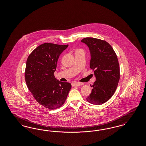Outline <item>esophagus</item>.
<instances>
[{
	"instance_id": "obj_1",
	"label": "esophagus",
	"mask_w": 146,
	"mask_h": 146,
	"mask_svg": "<svg viewBox=\"0 0 146 146\" xmlns=\"http://www.w3.org/2000/svg\"><path fill=\"white\" fill-rule=\"evenodd\" d=\"M82 85H83V84L78 83V82H73L72 83V86H80Z\"/></svg>"
}]
</instances>
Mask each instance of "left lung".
Returning a JSON list of instances; mask_svg holds the SVG:
<instances>
[{"label": "left lung", "mask_w": 146, "mask_h": 146, "mask_svg": "<svg viewBox=\"0 0 146 146\" xmlns=\"http://www.w3.org/2000/svg\"><path fill=\"white\" fill-rule=\"evenodd\" d=\"M81 42L89 48L90 67L95 70L96 79L90 85L92 89L86 100L91 104H103L113 96L118 86L120 70L117 56L111 45L104 40L85 38Z\"/></svg>", "instance_id": "left-lung-1"}]
</instances>
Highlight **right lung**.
Segmentation results:
<instances>
[{"mask_svg": "<svg viewBox=\"0 0 146 146\" xmlns=\"http://www.w3.org/2000/svg\"><path fill=\"white\" fill-rule=\"evenodd\" d=\"M68 46L44 43L27 60L25 80L28 89L39 104L48 109L60 107L71 89V84L60 82L54 74L59 56Z\"/></svg>", "mask_w": 146, "mask_h": 146, "instance_id": "1", "label": "right lung"}]
</instances>
